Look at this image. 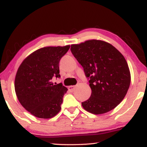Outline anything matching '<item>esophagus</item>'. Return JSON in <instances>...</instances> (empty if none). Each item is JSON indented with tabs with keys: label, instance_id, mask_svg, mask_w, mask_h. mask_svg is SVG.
<instances>
[{
	"label": "esophagus",
	"instance_id": "obj_1",
	"mask_svg": "<svg viewBox=\"0 0 147 147\" xmlns=\"http://www.w3.org/2000/svg\"><path fill=\"white\" fill-rule=\"evenodd\" d=\"M75 88H76L75 86H70L68 87V89H69L70 91H73L74 90V89H75Z\"/></svg>",
	"mask_w": 147,
	"mask_h": 147
}]
</instances>
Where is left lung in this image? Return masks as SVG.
I'll return each instance as SVG.
<instances>
[{"instance_id": "obj_1", "label": "left lung", "mask_w": 147, "mask_h": 147, "mask_svg": "<svg viewBox=\"0 0 147 147\" xmlns=\"http://www.w3.org/2000/svg\"><path fill=\"white\" fill-rule=\"evenodd\" d=\"M71 51L89 78L91 94L82 102L84 109L95 115L112 110L130 84V69L123 54L112 45L96 39L71 45Z\"/></svg>"}]
</instances>
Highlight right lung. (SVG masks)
<instances>
[{"mask_svg":"<svg viewBox=\"0 0 147 147\" xmlns=\"http://www.w3.org/2000/svg\"><path fill=\"white\" fill-rule=\"evenodd\" d=\"M70 48L46 47L30 54L20 65L15 78V91L19 102L32 115L51 119L61 109L67 88L53 84L59 78V62Z\"/></svg>","mask_w":147,"mask_h":147,"instance_id":"add662e5","label":"right lung"}]
</instances>
